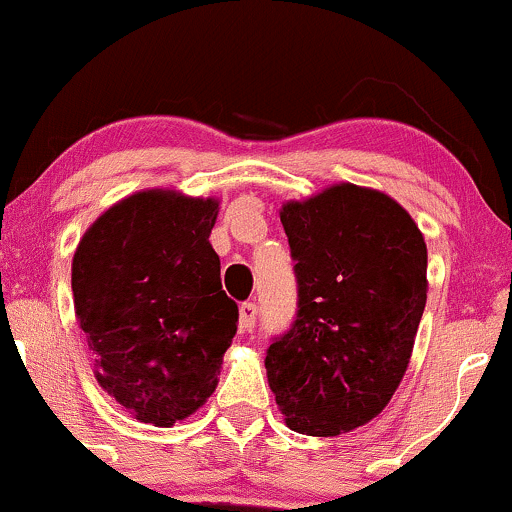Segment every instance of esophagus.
<instances>
[{"label":"esophagus","instance_id":"obj_1","mask_svg":"<svg viewBox=\"0 0 512 512\" xmlns=\"http://www.w3.org/2000/svg\"><path fill=\"white\" fill-rule=\"evenodd\" d=\"M256 316H258V306L254 302H244L239 306V328H242L244 333H249V330L256 326Z\"/></svg>","mask_w":512,"mask_h":512}]
</instances>
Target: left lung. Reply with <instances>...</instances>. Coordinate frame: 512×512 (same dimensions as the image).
I'll return each instance as SVG.
<instances>
[{
    "label": "left lung",
    "instance_id": "8db88e82",
    "mask_svg": "<svg viewBox=\"0 0 512 512\" xmlns=\"http://www.w3.org/2000/svg\"><path fill=\"white\" fill-rule=\"evenodd\" d=\"M297 314L266 352L292 431L338 436L393 398L426 304V244L405 208L374 189L330 186L280 210Z\"/></svg>",
    "mask_w": 512,
    "mask_h": 512
}]
</instances>
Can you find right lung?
<instances>
[{
    "label": "right lung",
    "instance_id": "1",
    "mask_svg": "<svg viewBox=\"0 0 512 512\" xmlns=\"http://www.w3.org/2000/svg\"><path fill=\"white\" fill-rule=\"evenodd\" d=\"M218 201L138 191L90 225L71 266L95 378L155 426L189 417L218 386L239 309L208 237Z\"/></svg>",
    "mask_w": 512,
    "mask_h": 512
}]
</instances>
